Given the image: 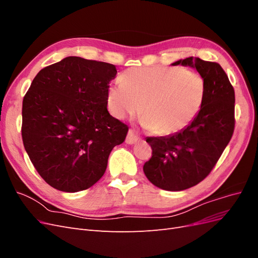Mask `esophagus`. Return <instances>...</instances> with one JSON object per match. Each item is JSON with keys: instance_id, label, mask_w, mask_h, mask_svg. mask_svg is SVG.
<instances>
[{"instance_id": "obj_1", "label": "esophagus", "mask_w": 258, "mask_h": 258, "mask_svg": "<svg viewBox=\"0 0 258 258\" xmlns=\"http://www.w3.org/2000/svg\"><path fill=\"white\" fill-rule=\"evenodd\" d=\"M140 140V137L136 134L134 130H129L127 138H126V143L127 144H134L136 142H138Z\"/></svg>"}]
</instances>
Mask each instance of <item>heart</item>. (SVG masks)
<instances>
[{
    "mask_svg": "<svg viewBox=\"0 0 258 258\" xmlns=\"http://www.w3.org/2000/svg\"><path fill=\"white\" fill-rule=\"evenodd\" d=\"M206 81L194 70L179 67H145L127 70L121 81L107 89L106 103L115 118L143 112L142 124L156 135L176 134L200 113ZM144 110H142V105Z\"/></svg>",
    "mask_w": 258,
    "mask_h": 258,
    "instance_id": "obj_1",
    "label": "heart"
}]
</instances>
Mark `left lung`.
Wrapping results in <instances>:
<instances>
[{
    "label": "left lung",
    "instance_id": "obj_1",
    "mask_svg": "<svg viewBox=\"0 0 258 258\" xmlns=\"http://www.w3.org/2000/svg\"><path fill=\"white\" fill-rule=\"evenodd\" d=\"M196 69L206 81L204 105L195 120L167 137H148L152 158L143 171L161 189L179 191L197 185L212 171L235 129V90L216 62L189 57L172 66Z\"/></svg>",
    "mask_w": 258,
    "mask_h": 258
}]
</instances>
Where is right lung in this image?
<instances>
[{
  "label": "right lung",
  "instance_id": "right-lung-1",
  "mask_svg": "<svg viewBox=\"0 0 258 258\" xmlns=\"http://www.w3.org/2000/svg\"><path fill=\"white\" fill-rule=\"evenodd\" d=\"M116 68L67 57L42 69L22 101L21 135L31 162L53 188L87 189L104 174L128 126L107 111Z\"/></svg>",
  "mask_w": 258,
  "mask_h": 258
}]
</instances>
